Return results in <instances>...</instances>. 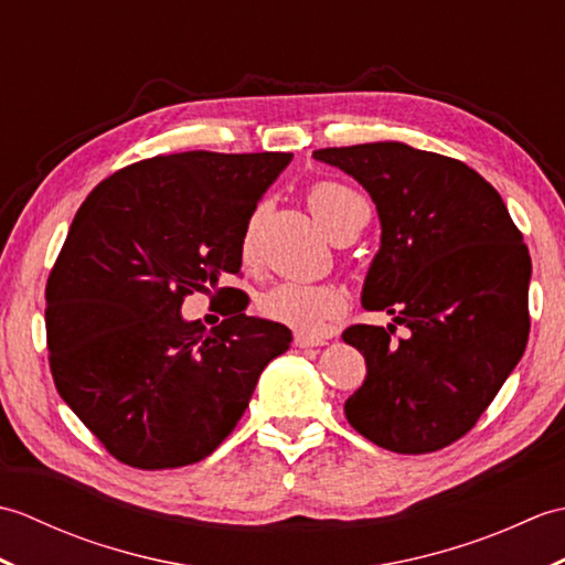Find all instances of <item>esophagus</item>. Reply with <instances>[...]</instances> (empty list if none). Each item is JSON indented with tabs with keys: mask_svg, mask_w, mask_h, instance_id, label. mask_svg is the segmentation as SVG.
<instances>
[{
	"mask_svg": "<svg viewBox=\"0 0 565 565\" xmlns=\"http://www.w3.org/2000/svg\"><path fill=\"white\" fill-rule=\"evenodd\" d=\"M294 342H296V347H301V350H308V347H322V344H328L322 338H310V334H301V332H296Z\"/></svg>",
	"mask_w": 565,
	"mask_h": 565,
	"instance_id": "34e87169",
	"label": "esophagus"
}]
</instances>
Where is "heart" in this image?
Returning <instances> with one entry per match:
<instances>
[{
    "mask_svg": "<svg viewBox=\"0 0 565 565\" xmlns=\"http://www.w3.org/2000/svg\"><path fill=\"white\" fill-rule=\"evenodd\" d=\"M308 206L316 221L326 227L332 239H338L354 213L364 209L362 196L332 179H320L308 189ZM257 252V213H252L243 235H239V257L245 262L255 259ZM347 308L344 294L332 284H303V281H281L264 291L257 301L262 318L279 326L291 328L301 334H322L330 322L338 320Z\"/></svg>",
    "mask_w": 565,
    "mask_h": 565,
    "instance_id": "b5f03b06",
    "label": "heart"
}]
</instances>
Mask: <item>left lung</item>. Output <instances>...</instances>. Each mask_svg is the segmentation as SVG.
<instances>
[{
  "label": "left lung",
  "instance_id": "left-lung-1",
  "mask_svg": "<svg viewBox=\"0 0 565 565\" xmlns=\"http://www.w3.org/2000/svg\"><path fill=\"white\" fill-rule=\"evenodd\" d=\"M374 199L381 249L364 308L412 330L352 326L366 381L344 415L395 454H429L476 427L530 338V249L498 191L461 160L403 142L322 148Z\"/></svg>",
  "mask_w": 565,
  "mask_h": 565
}]
</instances>
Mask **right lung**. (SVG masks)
<instances>
[{
  "mask_svg": "<svg viewBox=\"0 0 565 565\" xmlns=\"http://www.w3.org/2000/svg\"><path fill=\"white\" fill-rule=\"evenodd\" d=\"M291 152L158 154L84 199L45 284L57 393L116 461L164 471L206 459L231 435L274 356L279 322L245 316L239 235ZM222 301L205 334L181 320L191 292Z\"/></svg>",
  "mask_w": 565,
  "mask_h": 565,
  "instance_id": "obj_1",
  "label": "right lung"
}]
</instances>
